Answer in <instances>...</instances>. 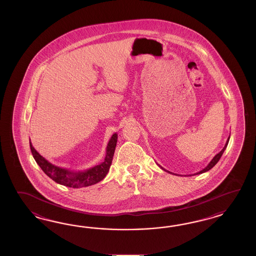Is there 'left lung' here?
<instances>
[{"mask_svg":"<svg viewBox=\"0 0 256 256\" xmlns=\"http://www.w3.org/2000/svg\"><path fill=\"white\" fill-rule=\"evenodd\" d=\"M229 139H230V137L228 138V140H227V142H226V144H225L224 148H222V150L220 152V153H218L217 155L215 156L213 158H212V160L210 162V163H208V165L204 168V169H202V170H200V172H196V174H194V176H195V174H202V172H208V170H210V169H212L216 164H217L218 162L220 160V158H222V154H224V152L225 149H226V148H227V146H228V142H229ZM162 170H165V172H169V170H166L164 168H162V166H160ZM172 174V172H170Z\"/></svg>","mask_w":256,"mask_h":256,"instance_id":"8db88e82","label":"left lung"}]
</instances>
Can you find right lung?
Returning <instances> with one entry per match:
<instances>
[{
  "mask_svg": "<svg viewBox=\"0 0 256 256\" xmlns=\"http://www.w3.org/2000/svg\"><path fill=\"white\" fill-rule=\"evenodd\" d=\"M117 133H114L108 140V146L106 148V156L104 162L96 165L90 169L86 170H70L64 168L55 166L54 164L48 162L45 158L39 154L34 149L30 140V148L34 158L40 166L42 170L46 174L48 178L52 179L56 183L62 186L70 188H84V186H92L103 180L108 174L110 164L112 162V158L114 154V150L116 146Z\"/></svg>",
  "mask_w": 256,
  "mask_h": 256,
  "instance_id": "obj_1",
  "label": "right lung"
}]
</instances>
